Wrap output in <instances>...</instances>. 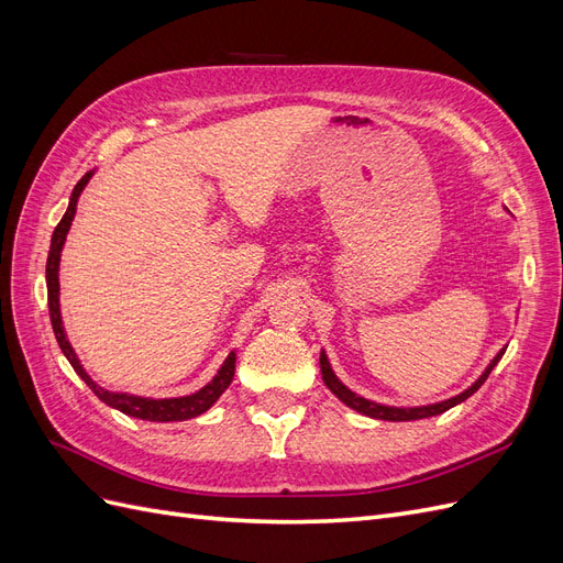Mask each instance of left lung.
<instances>
[{"label": "left lung", "instance_id": "1", "mask_svg": "<svg viewBox=\"0 0 563 563\" xmlns=\"http://www.w3.org/2000/svg\"><path fill=\"white\" fill-rule=\"evenodd\" d=\"M503 354H505V347H503L496 356H493L490 364L486 366V371H484L482 376L476 378L465 391H460V395H455V397H451V399L437 401V404H428V406H385V404L371 401V399H366V397H362V395H356V391H352L347 385H343V380H340V378L335 376L333 368H331L329 356H327V352H323V350H321V354H319V368H321L323 385H327V387L333 391V395H335L340 401H343L345 406L354 408L356 413L368 416V418H376V420L406 422V420H420V418L439 416V413L449 411V408H453V406H457V404H463L465 399H470V397L474 395V391L486 383L488 373H490L493 368H496V364L503 360Z\"/></svg>", "mask_w": 563, "mask_h": 563}]
</instances>
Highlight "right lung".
<instances>
[{
	"instance_id": "right-lung-1",
	"label": "right lung",
	"mask_w": 563,
	"mask_h": 563,
	"mask_svg": "<svg viewBox=\"0 0 563 563\" xmlns=\"http://www.w3.org/2000/svg\"><path fill=\"white\" fill-rule=\"evenodd\" d=\"M93 172H89L84 176L70 195V203H67V211L60 218V223L54 230V236H51V249H48V258H46V291H48V314H51V327H54L56 340L63 350V354L67 356V362L73 364L77 376L91 387L93 395L106 401L108 406L117 408L131 418H141V420H150V422H180V420H190L197 418L201 413H207L209 408L220 399V395L230 387L232 378H234V364H236V354L230 352L228 360L223 362V366L218 368L216 376L211 378V383L203 385L201 389L192 391V395L185 397H172V399H152V397H139V395H129V391H110L106 387H100L87 368L81 366L79 356L75 354L70 340H67V333L63 329V319H60V282H58V267H60V251L65 246V236L70 232V225L77 213V201L79 195L84 192V187L91 180Z\"/></svg>"
}]
</instances>
